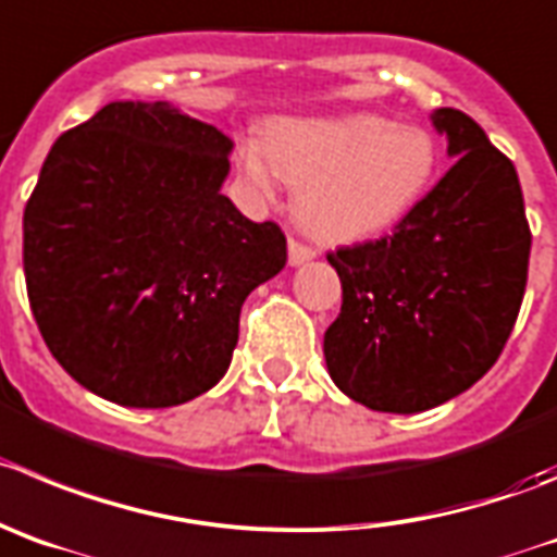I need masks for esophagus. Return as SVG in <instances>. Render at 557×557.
Here are the masks:
<instances>
[{
  "label": "esophagus",
  "instance_id": "obj_1",
  "mask_svg": "<svg viewBox=\"0 0 557 557\" xmlns=\"http://www.w3.org/2000/svg\"><path fill=\"white\" fill-rule=\"evenodd\" d=\"M313 258H315L313 247H308V244H299V242H294V238H290V242H288V263H290V267H302V263L313 261Z\"/></svg>",
  "mask_w": 557,
  "mask_h": 557
}]
</instances>
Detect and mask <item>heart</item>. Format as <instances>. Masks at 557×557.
Listing matches in <instances>:
<instances>
[{"label": "heart", "mask_w": 557, "mask_h": 557, "mask_svg": "<svg viewBox=\"0 0 557 557\" xmlns=\"http://www.w3.org/2000/svg\"><path fill=\"white\" fill-rule=\"evenodd\" d=\"M443 148L431 128L373 112L280 117L238 145L252 191L272 200L296 186V216L324 242H357L396 227L431 189Z\"/></svg>", "instance_id": "obj_1"}]
</instances>
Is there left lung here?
<instances>
[{
  "instance_id": "obj_1",
  "label": "left lung",
  "mask_w": 557,
  "mask_h": 557,
  "mask_svg": "<svg viewBox=\"0 0 557 557\" xmlns=\"http://www.w3.org/2000/svg\"><path fill=\"white\" fill-rule=\"evenodd\" d=\"M431 123L454 168L393 236L326 255L343 285L326 371L376 412H425L472 387L500 357L528 283L513 164L459 109H434Z\"/></svg>"
}]
</instances>
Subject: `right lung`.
Here are the masks:
<instances>
[{
  "mask_svg": "<svg viewBox=\"0 0 557 557\" xmlns=\"http://www.w3.org/2000/svg\"><path fill=\"white\" fill-rule=\"evenodd\" d=\"M231 153L168 101H112L51 145L24 277L49 351L96 396L164 409L225 376L244 299L288 258L274 222L222 195Z\"/></svg>",
  "mask_w": 557,
  "mask_h": 557,
  "instance_id": "add662e5",
  "label": "right lung"
}]
</instances>
